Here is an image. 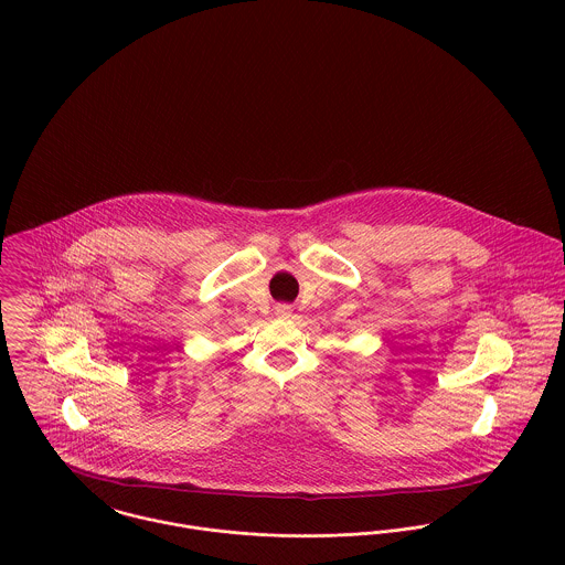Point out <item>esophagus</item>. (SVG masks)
I'll use <instances>...</instances> for the list:
<instances>
[{"instance_id":"esophagus-1","label":"esophagus","mask_w":565,"mask_h":565,"mask_svg":"<svg viewBox=\"0 0 565 565\" xmlns=\"http://www.w3.org/2000/svg\"><path fill=\"white\" fill-rule=\"evenodd\" d=\"M291 311H294V309H291L289 305H278V307H276V316H280V318H289Z\"/></svg>"}]
</instances>
